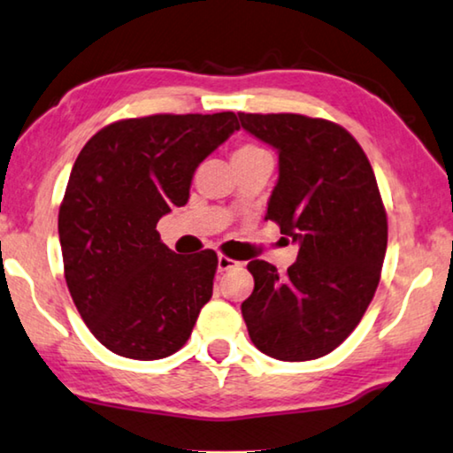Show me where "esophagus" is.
<instances>
[{
    "instance_id": "1",
    "label": "esophagus",
    "mask_w": 453,
    "mask_h": 453,
    "mask_svg": "<svg viewBox=\"0 0 453 453\" xmlns=\"http://www.w3.org/2000/svg\"><path fill=\"white\" fill-rule=\"evenodd\" d=\"M234 266H238V260L229 258V257H226V254H219V258H218V271L219 273L234 269Z\"/></svg>"
}]
</instances>
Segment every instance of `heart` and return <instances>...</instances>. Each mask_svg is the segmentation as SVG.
<instances>
[{"label":"heart","mask_w":453,"mask_h":453,"mask_svg":"<svg viewBox=\"0 0 453 453\" xmlns=\"http://www.w3.org/2000/svg\"><path fill=\"white\" fill-rule=\"evenodd\" d=\"M266 151L263 148H258V145L254 143H242L238 148L234 150L232 154V162H244V160H252V157L257 156H263Z\"/></svg>","instance_id":"obj_1"}]
</instances>
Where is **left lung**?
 <instances>
[{
	"label": "left lung",
	"instance_id": "8db88e82",
	"mask_svg": "<svg viewBox=\"0 0 453 453\" xmlns=\"http://www.w3.org/2000/svg\"><path fill=\"white\" fill-rule=\"evenodd\" d=\"M240 123L279 151L266 218L299 244L279 277L250 260L242 316L254 347L281 361L328 355L353 333L378 289L388 218L365 151L341 125L305 114H246Z\"/></svg>",
	"mask_w": 453,
	"mask_h": 453
}]
</instances>
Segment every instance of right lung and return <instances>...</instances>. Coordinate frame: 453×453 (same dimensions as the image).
<instances>
[{
	"instance_id": "obj_1",
	"label": "right lung",
	"mask_w": 453,
	"mask_h": 453,
	"mask_svg": "<svg viewBox=\"0 0 453 453\" xmlns=\"http://www.w3.org/2000/svg\"><path fill=\"white\" fill-rule=\"evenodd\" d=\"M238 129L234 112L151 114L106 125L80 151L59 207L63 269L108 351L154 361L188 341L218 254L178 257L156 226L187 205L196 165Z\"/></svg>"
}]
</instances>
